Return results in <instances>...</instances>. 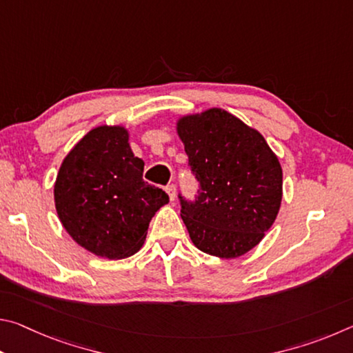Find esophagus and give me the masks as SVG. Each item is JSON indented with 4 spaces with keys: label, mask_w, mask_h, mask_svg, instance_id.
Returning a JSON list of instances; mask_svg holds the SVG:
<instances>
[{
    "label": "esophagus",
    "mask_w": 353,
    "mask_h": 353,
    "mask_svg": "<svg viewBox=\"0 0 353 353\" xmlns=\"http://www.w3.org/2000/svg\"><path fill=\"white\" fill-rule=\"evenodd\" d=\"M166 193H168L171 201H174L176 199V185L174 183L168 185V187H166Z\"/></svg>",
    "instance_id": "1"
}]
</instances>
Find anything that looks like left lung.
<instances>
[{"label":"left lung","mask_w":353,"mask_h":353,"mask_svg":"<svg viewBox=\"0 0 353 353\" xmlns=\"http://www.w3.org/2000/svg\"><path fill=\"white\" fill-rule=\"evenodd\" d=\"M177 134L199 182L181 201L191 241L205 254L235 259L270 230L282 202V166L260 132L223 109L179 119Z\"/></svg>","instance_id":"8db88e82"}]
</instances>
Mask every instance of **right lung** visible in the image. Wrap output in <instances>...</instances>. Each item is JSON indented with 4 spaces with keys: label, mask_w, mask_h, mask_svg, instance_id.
Masks as SVG:
<instances>
[{
    "label": "right lung",
    "mask_w": 353,
    "mask_h": 353,
    "mask_svg": "<svg viewBox=\"0 0 353 353\" xmlns=\"http://www.w3.org/2000/svg\"><path fill=\"white\" fill-rule=\"evenodd\" d=\"M145 162L121 126H99L63 159L54 185L56 210L70 236L98 256L126 259L139 250L148 227L170 198L143 181Z\"/></svg>",
    "instance_id": "add662e5"
}]
</instances>
